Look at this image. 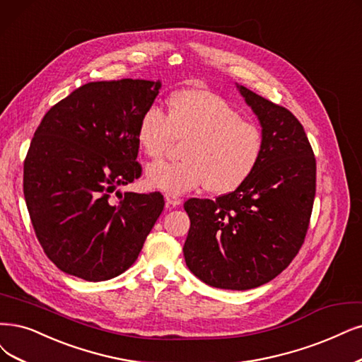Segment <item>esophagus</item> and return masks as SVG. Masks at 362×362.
Instances as JSON below:
<instances>
[{
    "label": "esophagus",
    "instance_id": "1",
    "mask_svg": "<svg viewBox=\"0 0 362 362\" xmlns=\"http://www.w3.org/2000/svg\"><path fill=\"white\" fill-rule=\"evenodd\" d=\"M164 198H165V203H167L168 206L176 207V206L182 204V199H180L177 195H174V194H170V192H167V194L164 195Z\"/></svg>",
    "mask_w": 362,
    "mask_h": 362
}]
</instances>
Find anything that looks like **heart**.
<instances>
[{
    "label": "heart",
    "instance_id": "1",
    "mask_svg": "<svg viewBox=\"0 0 362 362\" xmlns=\"http://www.w3.org/2000/svg\"><path fill=\"white\" fill-rule=\"evenodd\" d=\"M137 140L151 158L164 156L174 140H185L183 159L158 160L146 171L152 188L177 195L202 185L211 194H228L250 176L264 152L262 129L228 101L203 89L176 93L167 115L156 105L147 107Z\"/></svg>",
    "mask_w": 362,
    "mask_h": 362
}]
</instances>
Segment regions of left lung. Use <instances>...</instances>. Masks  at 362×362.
<instances>
[{
    "label": "left lung",
    "mask_w": 362,
    "mask_h": 362,
    "mask_svg": "<svg viewBox=\"0 0 362 362\" xmlns=\"http://www.w3.org/2000/svg\"><path fill=\"white\" fill-rule=\"evenodd\" d=\"M238 89L259 119L264 152L235 191L185 203L191 228L183 255L204 284L246 291L279 276L301 249L316 192V159L288 109Z\"/></svg>",
    "instance_id": "obj_1"
}]
</instances>
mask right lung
I'll list each match as a JSON object with an SVG mask.
<instances>
[{"mask_svg": "<svg viewBox=\"0 0 362 362\" xmlns=\"http://www.w3.org/2000/svg\"><path fill=\"white\" fill-rule=\"evenodd\" d=\"M160 88L103 80L73 90L45 115L23 163V195L46 257L89 282L136 262L160 211V192H119L141 176L137 127Z\"/></svg>", "mask_w": 362, "mask_h": 362, "instance_id": "add662e5", "label": "right lung"}]
</instances>
